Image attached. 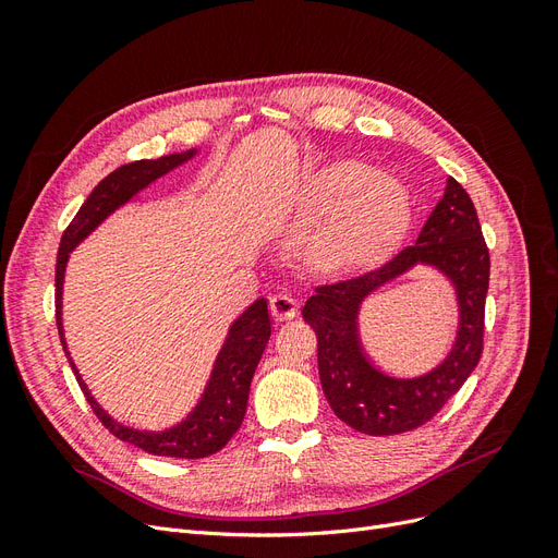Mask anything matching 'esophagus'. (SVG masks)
I'll list each match as a JSON object with an SVG mask.
<instances>
[{"instance_id": "obj_1", "label": "esophagus", "mask_w": 558, "mask_h": 558, "mask_svg": "<svg viewBox=\"0 0 558 558\" xmlns=\"http://www.w3.org/2000/svg\"><path fill=\"white\" fill-rule=\"evenodd\" d=\"M269 312L275 320H291L298 314V302L291 295L279 293L269 300Z\"/></svg>"}]
</instances>
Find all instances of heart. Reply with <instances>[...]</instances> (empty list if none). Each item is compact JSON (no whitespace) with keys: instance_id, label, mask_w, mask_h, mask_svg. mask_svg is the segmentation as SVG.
Listing matches in <instances>:
<instances>
[{"instance_id":"obj_1","label":"heart","mask_w":558,"mask_h":558,"mask_svg":"<svg viewBox=\"0 0 558 558\" xmlns=\"http://www.w3.org/2000/svg\"><path fill=\"white\" fill-rule=\"evenodd\" d=\"M293 240V260L312 275H342L391 246L408 226L410 202L400 185L359 160L320 170L305 199Z\"/></svg>"}]
</instances>
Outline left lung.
Wrapping results in <instances>:
<instances>
[{"instance_id":"obj_1","label":"left lung","mask_w":558,"mask_h":558,"mask_svg":"<svg viewBox=\"0 0 558 558\" xmlns=\"http://www.w3.org/2000/svg\"><path fill=\"white\" fill-rule=\"evenodd\" d=\"M414 264H433L454 283L460 332L450 356L430 374L396 380L364 359L355 320L369 292ZM488 267L492 260L475 205L463 185L449 177L442 199L412 246L373 272L316 286L302 318L316 332L320 386L347 426L365 435H398L424 426L445 408L482 359Z\"/></svg>"}]
</instances>
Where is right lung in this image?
Segmentation results:
<instances>
[{
    "instance_id": "right-lung-1",
    "label": "right lung",
    "mask_w": 558,
    "mask_h": 558,
    "mask_svg": "<svg viewBox=\"0 0 558 558\" xmlns=\"http://www.w3.org/2000/svg\"><path fill=\"white\" fill-rule=\"evenodd\" d=\"M195 154L197 150L193 148V150H185V154L162 156L158 160H137V162L118 167V170L105 177L95 185V191L88 195V199L83 202L81 209L74 216V221L66 226L60 240L58 265H56V320H58L60 342L66 353V361H70L74 369L81 391L86 396L95 416L102 421V426L111 435H116L118 440L130 442L156 456H172V459H205V456L221 451L230 442V437L240 430L246 414L248 386H251L253 373H256L269 335H272L267 300L260 298L253 302V305L230 326L226 344L221 351H218L214 373L209 377L205 393H202L199 402L195 404V410L174 428L150 433V430H137V428L118 424L116 418H111L102 408H99L97 400L90 396L88 386L83 384L64 342L62 283H64L66 260H70V253L78 242L86 240L109 214H113L118 207H123L128 199H132L140 191H144L148 183H154L162 174L172 172L174 167L191 160Z\"/></svg>"
}]
</instances>
